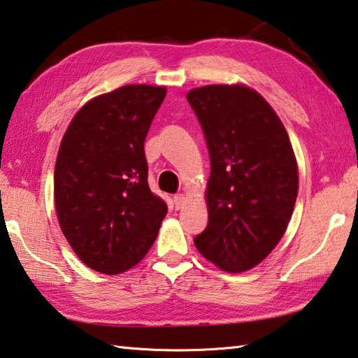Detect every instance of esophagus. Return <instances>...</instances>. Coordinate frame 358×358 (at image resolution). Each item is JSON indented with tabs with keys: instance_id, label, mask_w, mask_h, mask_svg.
Returning <instances> with one entry per match:
<instances>
[{
	"instance_id": "esophagus-1",
	"label": "esophagus",
	"mask_w": 358,
	"mask_h": 358,
	"mask_svg": "<svg viewBox=\"0 0 358 358\" xmlns=\"http://www.w3.org/2000/svg\"><path fill=\"white\" fill-rule=\"evenodd\" d=\"M173 201H174L176 209H182L184 204H185V196L182 195V193H178V195L173 198Z\"/></svg>"
}]
</instances>
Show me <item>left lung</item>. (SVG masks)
Instances as JSON below:
<instances>
[{"instance_id":"1","label":"left lung","mask_w":358,"mask_h":358,"mask_svg":"<svg viewBox=\"0 0 358 358\" xmlns=\"http://www.w3.org/2000/svg\"><path fill=\"white\" fill-rule=\"evenodd\" d=\"M206 138L208 227L196 249L215 266L241 273L265 260L284 236L298 195V166L282 122L245 85L187 93Z\"/></svg>"}]
</instances>
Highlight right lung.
Returning a JSON list of instances; mask_svg holds the SVG:
<instances>
[{"label": "right lung", "instance_id": "1", "mask_svg": "<svg viewBox=\"0 0 358 358\" xmlns=\"http://www.w3.org/2000/svg\"><path fill=\"white\" fill-rule=\"evenodd\" d=\"M165 87L124 85L84 104L58 149L54 196L62 231L76 255L119 274L154 244L166 203L150 192L144 141Z\"/></svg>", "mask_w": 358, "mask_h": 358}]
</instances>
